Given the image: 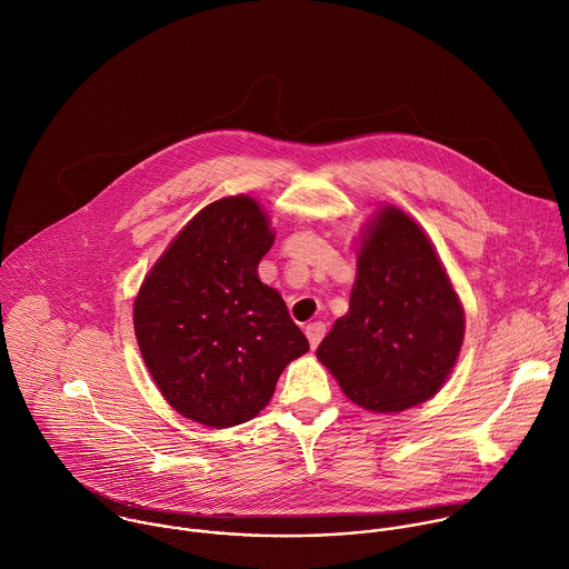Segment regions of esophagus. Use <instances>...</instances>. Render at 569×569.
Segmentation results:
<instances>
[{
  "label": "esophagus",
  "mask_w": 569,
  "mask_h": 569,
  "mask_svg": "<svg viewBox=\"0 0 569 569\" xmlns=\"http://www.w3.org/2000/svg\"><path fill=\"white\" fill-rule=\"evenodd\" d=\"M306 337H308L310 346H312V348H317V346L321 343V339L326 337V323H321V321L310 323V326L306 328Z\"/></svg>",
  "instance_id": "esophagus-1"
}]
</instances>
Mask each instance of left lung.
Masks as SVG:
<instances>
[{"label":"left lung","instance_id":"8db88e82","mask_svg":"<svg viewBox=\"0 0 569 569\" xmlns=\"http://www.w3.org/2000/svg\"><path fill=\"white\" fill-rule=\"evenodd\" d=\"M466 315L421 226L395 206L368 223L350 310L317 348L357 406L403 412L432 399L463 346Z\"/></svg>","mask_w":569,"mask_h":569}]
</instances>
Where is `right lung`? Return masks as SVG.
<instances>
[{"instance_id":"right-lung-1","label":"right lung","mask_w":569,"mask_h":569,"mask_svg":"<svg viewBox=\"0 0 569 569\" xmlns=\"http://www.w3.org/2000/svg\"><path fill=\"white\" fill-rule=\"evenodd\" d=\"M272 241L252 197H223L188 221L139 288L132 319L143 363L190 421H250L283 368L310 350L281 295L259 281Z\"/></svg>"}]
</instances>
